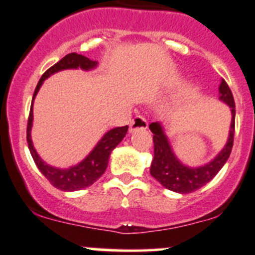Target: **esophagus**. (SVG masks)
Wrapping results in <instances>:
<instances>
[{"instance_id": "esophagus-1", "label": "esophagus", "mask_w": 255, "mask_h": 255, "mask_svg": "<svg viewBox=\"0 0 255 255\" xmlns=\"http://www.w3.org/2000/svg\"><path fill=\"white\" fill-rule=\"evenodd\" d=\"M146 128H147V121H146V119L142 118V116H140V115H136L135 118L131 120L129 131L130 133H133V131H135V130L146 129Z\"/></svg>"}]
</instances>
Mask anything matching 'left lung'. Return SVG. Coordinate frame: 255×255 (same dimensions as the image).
I'll return each instance as SVG.
<instances>
[{"mask_svg": "<svg viewBox=\"0 0 255 255\" xmlns=\"http://www.w3.org/2000/svg\"><path fill=\"white\" fill-rule=\"evenodd\" d=\"M218 90L219 99L230 108L231 125L229 137L223 150L207 164L197 168L182 164L175 156L170 142L163 129V126L159 122H152L150 125V129L153 133L154 144V154L150 172L163 187L172 192L186 194L201 188L218 174L230 156L234 144V133H235V102L225 80L221 81Z\"/></svg>", "mask_w": 255, "mask_h": 255, "instance_id": "8db88e82", "label": "left lung"}]
</instances>
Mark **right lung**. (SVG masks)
I'll return each mask as SVG.
<instances>
[{
	"label": "right lung",
	"mask_w": 255,
	"mask_h": 255,
	"mask_svg": "<svg viewBox=\"0 0 255 255\" xmlns=\"http://www.w3.org/2000/svg\"><path fill=\"white\" fill-rule=\"evenodd\" d=\"M97 61L90 60L89 57L79 55L77 52H72V54L66 55L63 58H61L57 63L50 67L44 74L42 78L38 81L36 90H34L33 98H32L30 116H28L27 121V144L28 148H30L31 156L33 158L34 163H36L37 168L39 169L40 172L49 180L52 186L56 187L57 189L64 192H74L80 191V189L90 187L96 181L98 180L102 175L104 174L105 169L108 166V162H109V157L111 151L118 146L122 139L126 136L128 130V126H124V127H118L110 129L109 131L104 134L103 137L98 141V144L95 146L92 151L90 152L89 156L81 160L80 163L74 166H71L68 169H60L55 168L46 164L45 162L39 157L37 151L34 150L33 144H32L31 139V128H32V121H33V101L36 98L38 91H39L40 86H42L43 81L48 79L54 73H57L60 71H64V69H84V71H90L97 67Z\"/></svg>",
	"instance_id": "1"
}]
</instances>
